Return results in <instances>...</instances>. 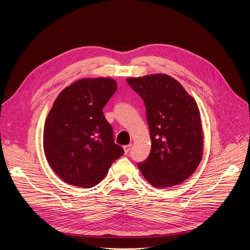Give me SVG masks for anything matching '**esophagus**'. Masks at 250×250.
Wrapping results in <instances>:
<instances>
[{
	"mask_svg": "<svg viewBox=\"0 0 250 250\" xmlns=\"http://www.w3.org/2000/svg\"><path fill=\"white\" fill-rule=\"evenodd\" d=\"M130 148H131V145H128V146H124V150H125V154H127V153L129 152Z\"/></svg>",
	"mask_w": 250,
	"mask_h": 250,
	"instance_id": "esophagus-1",
	"label": "esophagus"
}]
</instances>
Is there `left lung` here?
<instances>
[{
    "label": "left lung",
    "mask_w": 250,
    "mask_h": 250,
    "mask_svg": "<svg viewBox=\"0 0 250 250\" xmlns=\"http://www.w3.org/2000/svg\"><path fill=\"white\" fill-rule=\"evenodd\" d=\"M128 85L145 101L151 139L148 158L137 166L156 188L179 185L196 171L204 149L198 104L167 74L129 77Z\"/></svg>",
    "instance_id": "obj_1"
}]
</instances>
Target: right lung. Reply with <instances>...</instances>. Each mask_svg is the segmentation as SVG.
Masks as SVG:
<instances>
[{
  "mask_svg": "<svg viewBox=\"0 0 250 250\" xmlns=\"http://www.w3.org/2000/svg\"><path fill=\"white\" fill-rule=\"evenodd\" d=\"M109 77L82 78L61 91L44 124L43 150L56 175L69 185H98L124 153L114 142L103 109L115 94Z\"/></svg>",
  "mask_w": 250,
  "mask_h": 250,
  "instance_id": "add662e5",
  "label": "right lung"
}]
</instances>
